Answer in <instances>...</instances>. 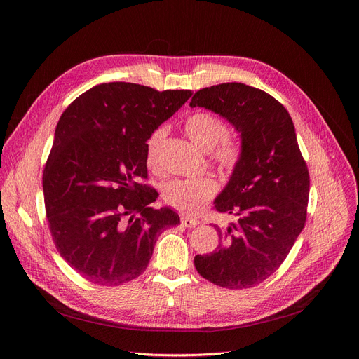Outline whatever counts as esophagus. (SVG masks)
Instances as JSON below:
<instances>
[{
	"label": "esophagus",
	"instance_id": "1",
	"mask_svg": "<svg viewBox=\"0 0 359 359\" xmlns=\"http://www.w3.org/2000/svg\"><path fill=\"white\" fill-rule=\"evenodd\" d=\"M181 223H182V226H186V227H196V226H199V220H196V219H191V217H189V215H182L181 217Z\"/></svg>",
	"mask_w": 359,
	"mask_h": 359
}]
</instances>
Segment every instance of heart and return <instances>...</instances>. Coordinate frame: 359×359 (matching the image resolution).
I'll use <instances>...</instances> for the list:
<instances>
[{
  "label": "heart",
  "instance_id": "heart-1",
  "mask_svg": "<svg viewBox=\"0 0 359 359\" xmlns=\"http://www.w3.org/2000/svg\"><path fill=\"white\" fill-rule=\"evenodd\" d=\"M184 130L191 142L202 151H212L214 158L224 168H232L240 156L236 144L227 137L229 128L223 119L208 112H196L190 115ZM165 137V130L157 128L149 136L147 144V161L149 166L156 165L157 151ZM217 191L211 178L198 177L190 180H172L163 187V199L170 206L187 214L201 212Z\"/></svg>",
  "mask_w": 359,
  "mask_h": 359
}]
</instances>
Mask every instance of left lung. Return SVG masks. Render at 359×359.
<instances>
[{
  "label": "left lung",
  "instance_id": "left-lung-1",
  "mask_svg": "<svg viewBox=\"0 0 359 359\" xmlns=\"http://www.w3.org/2000/svg\"><path fill=\"white\" fill-rule=\"evenodd\" d=\"M190 106L219 114L241 136L232 175L214 201L217 211L238 220L214 226L220 243L194 257V266L217 286L253 287L283 264L306 224L310 177L295 126L273 95L245 83L202 88Z\"/></svg>",
  "mask_w": 359,
  "mask_h": 359
}]
</instances>
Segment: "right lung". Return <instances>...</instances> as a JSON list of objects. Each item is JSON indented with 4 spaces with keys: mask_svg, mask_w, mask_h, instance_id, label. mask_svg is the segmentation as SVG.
Instances as JSON below:
<instances>
[{
    "mask_svg": "<svg viewBox=\"0 0 359 359\" xmlns=\"http://www.w3.org/2000/svg\"><path fill=\"white\" fill-rule=\"evenodd\" d=\"M191 97L130 82L93 86L62 112L43 170L49 229L83 278L119 286L147 269L158 235L180 224L147 178V140Z\"/></svg>",
    "mask_w": 359,
    "mask_h": 359,
    "instance_id": "add662e5",
    "label": "right lung"
}]
</instances>
